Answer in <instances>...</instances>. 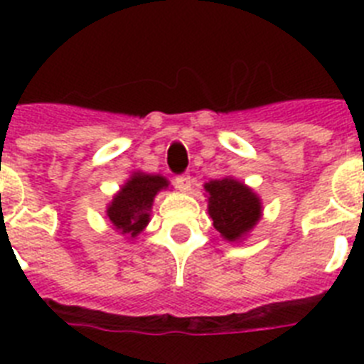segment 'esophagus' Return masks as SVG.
<instances>
[{"mask_svg": "<svg viewBox=\"0 0 364 364\" xmlns=\"http://www.w3.org/2000/svg\"><path fill=\"white\" fill-rule=\"evenodd\" d=\"M175 184H176V188L180 189V191H189V189H191V184H193L191 176H189V175L176 176Z\"/></svg>", "mask_w": 364, "mask_h": 364, "instance_id": "34e87169", "label": "esophagus"}]
</instances>
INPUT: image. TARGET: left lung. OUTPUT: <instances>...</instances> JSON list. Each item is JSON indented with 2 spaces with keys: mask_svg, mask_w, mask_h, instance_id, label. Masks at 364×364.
<instances>
[{
  "mask_svg": "<svg viewBox=\"0 0 364 364\" xmlns=\"http://www.w3.org/2000/svg\"><path fill=\"white\" fill-rule=\"evenodd\" d=\"M208 211L213 226L230 242L240 240L255 228L262 215V204L253 189L239 180L226 176L204 184Z\"/></svg>",
  "mask_w": 364,
  "mask_h": 364,
  "instance_id": "left-lung-1",
  "label": "left lung"
}]
</instances>
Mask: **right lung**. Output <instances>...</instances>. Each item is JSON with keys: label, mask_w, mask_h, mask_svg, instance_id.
Instances as JSON below:
<instances>
[{"label": "right lung", "mask_w": 364, "mask_h": 364, "mask_svg": "<svg viewBox=\"0 0 364 364\" xmlns=\"http://www.w3.org/2000/svg\"><path fill=\"white\" fill-rule=\"evenodd\" d=\"M167 186V178L160 175H147L142 171L133 173L107 205V218L114 230L131 239L142 233L144 228L149 224V213L156 193L166 189Z\"/></svg>", "instance_id": "1"}]
</instances>
